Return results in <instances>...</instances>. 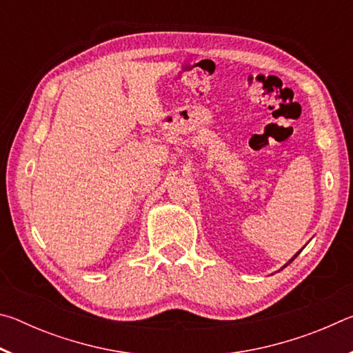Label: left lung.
I'll use <instances>...</instances> for the list:
<instances>
[{
	"mask_svg": "<svg viewBox=\"0 0 353 353\" xmlns=\"http://www.w3.org/2000/svg\"><path fill=\"white\" fill-rule=\"evenodd\" d=\"M299 252H301V250H299ZM299 252H297V254H299ZM297 254H296V255H294V256H292V259H291V260H290V261H288V263H286V265H290V263H291V261H292V260H294V259H296V256H297ZM286 265H285V266H286ZM285 266H283V268H285Z\"/></svg>",
	"mask_w": 353,
	"mask_h": 353,
	"instance_id": "1",
	"label": "left lung"
}]
</instances>
